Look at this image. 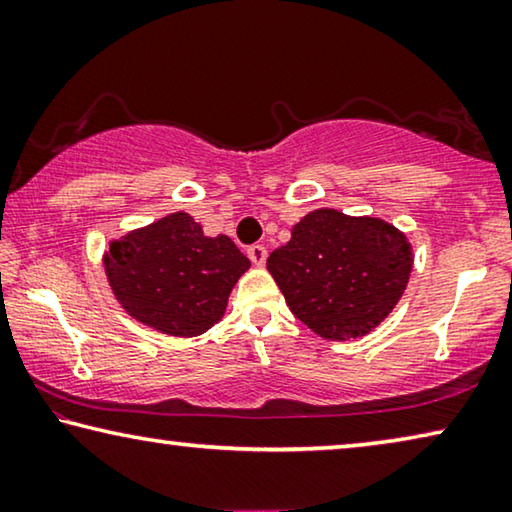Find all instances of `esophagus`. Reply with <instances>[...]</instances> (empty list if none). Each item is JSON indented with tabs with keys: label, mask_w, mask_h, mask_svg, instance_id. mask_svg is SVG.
<instances>
[{
	"label": "esophagus",
	"mask_w": 512,
	"mask_h": 512,
	"mask_svg": "<svg viewBox=\"0 0 512 512\" xmlns=\"http://www.w3.org/2000/svg\"><path fill=\"white\" fill-rule=\"evenodd\" d=\"M248 257H250V262H253L255 266H264V262H266V248L262 246V243H253V246L248 248Z\"/></svg>",
	"instance_id": "obj_1"
}]
</instances>
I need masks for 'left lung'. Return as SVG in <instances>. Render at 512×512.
Wrapping results in <instances>:
<instances>
[{
    "label": "left lung",
    "mask_w": 512,
    "mask_h": 512,
    "mask_svg": "<svg viewBox=\"0 0 512 512\" xmlns=\"http://www.w3.org/2000/svg\"><path fill=\"white\" fill-rule=\"evenodd\" d=\"M411 262L407 236L393 225L317 209L294 225L266 269L308 329L349 340L384 322L407 287Z\"/></svg>",
    "instance_id": "8db88e82"
}]
</instances>
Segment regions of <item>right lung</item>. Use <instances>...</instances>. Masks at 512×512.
Wrapping results in <instances>:
<instances>
[{
  "label": "right lung",
  "mask_w": 512,
  "mask_h": 512,
  "mask_svg": "<svg viewBox=\"0 0 512 512\" xmlns=\"http://www.w3.org/2000/svg\"><path fill=\"white\" fill-rule=\"evenodd\" d=\"M248 266L230 236L209 239L183 211L110 243L105 255L110 287L128 315L177 338L200 335L223 317Z\"/></svg>",
  "instance_id": "1"
}]
</instances>
